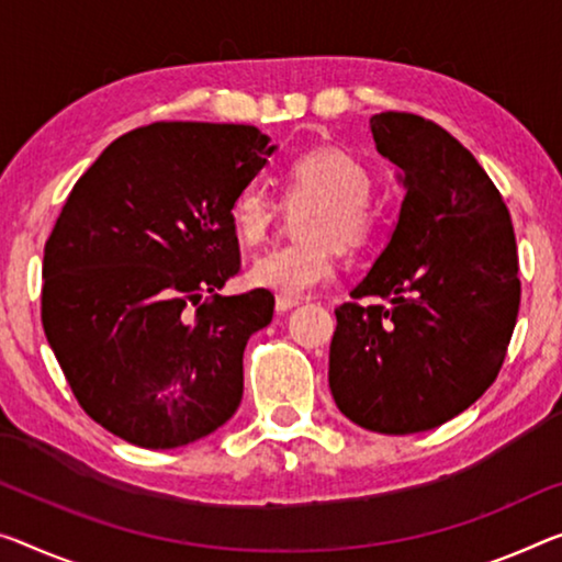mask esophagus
Masks as SVG:
<instances>
[{
    "label": "esophagus",
    "instance_id": "34e87169",
    "mask_svg": "<svg viewBox=\"0 0 562 562\" xmlns=\"http://www.w3.org/2000/svg\"><path fill=\"white\" fill-rule=\"evenodd\" d=\"M301 304L299 299H289V296H279L276 299V311H279V314H286V311H291V308H296Z\"/></svg>",
    "mask_w": 562,
    "mask_h": 562
}]
</instances>
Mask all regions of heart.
I'll use <instances>...</instances> for the list:
<instances>
[{
	"instance_id": "1",
	"label": "heart",
	"mask_w": 562,
	"mask_h": 562,
	"mask_svg": "<svg viewBox=\"0 0 562 562\" xmlns=\"http://www.w3.org/2000/svg\"><path fill=\"white\" fill-rule=\"evenodd\" d=\"M289 203H308L301 213V240L258 256L248 269V281L281 296L296 299L322 286L336 271V244L357 248L367 244L376 226L369 203L371 178L361 162L334 148H314L293 158L283 172ZM273 203L258 186H246L233 195L228 221L236 238L258 246L269 236Z\"/></svg>"
}]
</instances>
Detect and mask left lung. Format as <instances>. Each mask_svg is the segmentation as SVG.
Returning a JSON list of instances; mask_svg holds the SVG:
<instances>
[{
	"label": "left lung",
	"mask_w": 562,
	"mask_h": 562,
	"mask_svg": "<svg viewBox=\"0 0 562 562\" xmlns=\"http://www.w3.org/2000/svg\"><path fill=\"white\" fill-rule=\"evenodd\" d=\"M369 131L407 193L390 244L334 311L329 386L353 425L414 435L468 409L503 367L520 308L515 231L474 155L431 120L379 112Z\"/></svg>",
	"instance_id": "8db88e82"
}]
</instances>
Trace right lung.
Returning <instances> with one entry per match:
<instances>
[{
  "label": "right lung",
  "mask_w": 562,
  "mask_h": 562,
  "mask_svg": "<svg viewBox=\"0 0 562 562\" xmlns=\"http://www.w3.org/2000/svg\"><path fill=\"white\" fill-rule=\"evenodd\" d=\"M273 150L251 125L153 123L110 143L67 198L42 326L80 407L125 442L172 450L236 414L273 296L215 291L240 269L228 205Z\"/></svg>",
  "instance_id": "right-lung-1"
}]
</instances>
